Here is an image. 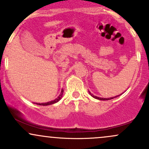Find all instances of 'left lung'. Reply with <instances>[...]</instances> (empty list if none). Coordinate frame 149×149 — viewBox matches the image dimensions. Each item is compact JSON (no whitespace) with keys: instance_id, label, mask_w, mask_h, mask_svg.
<instances>
[{"instance_id":"8db88e82","label":"left lung","mask_w":149,"mask_h":149,"mask_svg":"<svg viewBox=\"0 0 149 149\" xmlns=\"http://www.w3.org/2000/svg\"><path fill=\"white\" fill-rule=\"evenodd\" d=\"M89 94H90L91 95H92L93 97H94V98H95V99H97V100H111V99H113V98H115V97H113H113H111V98H108V99H107V98H101V97H96V96H94L93 94H91L90 92H89Z\"/></svg>"}]
</instances>
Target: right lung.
Returning a JSON list of instances; mask_svg holds the SVG:
<instances>
[{
	"label": "right lung",
	"instance_id": "1",
	"mask_svg": "<svg viewBox=\"0 0 149 149\" xmlns=\"http://www.w3.org/2000/svg\"><path fill=\"white\" fill-rule=\"evenodd\" d=\"M63 92L64 90L62 89V91H61V93H60V96H59L58 97H57V99H55V100L53 101H51V102H47V103H41V104H39V103H36V104H38V105H42V106H47V105H50V104H53L56 103V102H57L58 101L60 100V99L62 98V94H63Z\"/></svg>",
	"mask_w": 149,
	"mask_h": 149
}]
</instances>
